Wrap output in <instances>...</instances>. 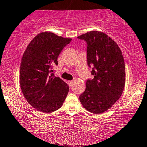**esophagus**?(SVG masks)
Wrapping results in <instances>:
<instances>
[{"label":"esophagus","instance_id":"1","mask_svg":"<svg viewBox=\"0 0 147 147\" xmlns=\"http://www.w3.org/2000/svg\"><path fill=\"white\" fill-rule=\"evenodd\" d=\"M68 84H69V86L70 88H71L72 86H73V84H74V81L73 80H70V81L68 82Z\"/></svg>","mask_w":147,"mask_h":147}]
</instances>
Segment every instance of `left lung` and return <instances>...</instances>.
Masks as SVG:
<instances>
[{
    "instance_id": "1",
    "label": "left lung",
    "mask_w": 147,
    "mask_h": 147,
    "mask_svg": "<svg viewBox=\"0 0 147 147\" xmlns=\"http://www.w3.org/2000/svg\"><path fill=\"white\" fill-rule=\"evenodd\" d=\"M87 42V60L94 78L88 79L79 99L93 113H104L120 98L125 83V67L121 49L108 35L92 31L78 36Z\"/></svg>"
}]
</instances>
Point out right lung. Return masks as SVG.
<instances>
[{
    "mask_svg": "<svg viewBox=\"0 0 147 147\" xmlns=\"http://www.w3.org/2000/svg\"><path fill=\"white\" fill-rule=\"evenodd\" d=\"M71 40L44 31L29 42L22 58L20 71L21 90L29 105L38 111L52 113L62 106L69 86L55 77L53 67L64 47Z\"/></svg>",
    "mask_w": 147,
    "mask_h": 147,
    "instance_id": "right-lung-1",
    "label": "right lung"
}]
</instances>
